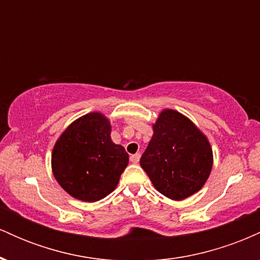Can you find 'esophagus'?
Listing matches in <instances>:
<instances>
[{
	"mask_svg": "<svg viewBox=\"0 0 260 260\" xmlns=\"http://www.w3.org/2000/svg\"><path fill=\"white\" fill-rule=\"evenodd\" d=\"M131 162L133 164H138L139 162V159H140V154H134V155H131Z\"/></svg>",
	"mask_w": 260,
	"mask_h": 260,
	"instance_id": "obj_1",
	"label": "esophagus"
}]
</instances>
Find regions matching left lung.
Masks as SVG:
<instances>
[{"label":"left lung","mask_w":260,"mask_h":260,"mask_svg":"<svg viewBox=\"0 0 260 260\" xmlns=\"http://www.w3.org/2000/svg\"><path fill=\"white\" fill-rule=\"evenodd\" d=\"M153 132L140 166L155 189L172 201H183L201 190L214 162L208 137L172 109L159 113Z\"/></svg>","instance_id":"left-lung-1"}]
</instances>
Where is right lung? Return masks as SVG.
Returning a JSON list of instances; mask_svg holds the SVG:
<instances>
[{"label":"right lung","instance_id":"obj_1","mask_svg":"<svg viewBox=\"0 0 260 260\" xmlns=\"http://www.w3.org/2000/svg\"><path fill=\"white\" fill-rule=\"evenodd\" d=\"M129 156L111 139V123L101 112H89L73 121L53 145L51 169L66 192L94 203L115 190Z\"/></svg>","mask_w":260,"mask_h":260}]
</instances>
